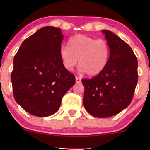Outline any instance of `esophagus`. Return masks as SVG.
<instances>
[{
  "instance_id": "obj_1",
  "label": "esophagus",
  "mask_w": 150,
  "mask_h": 150,
  "mask_svg": "<svg viewBox=\"0 0 150 150\" xmlns=\"http://www.w3.org/2000/svg\"><path fill=\"white\" fill-rule=\"evenodd\" d=\"M81 80H82V79L80 78V77H75V80H76L77 83H80V82H81Z\"/></svg>"
}]
</instances>
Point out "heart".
Segmentation results:
<instances>
[{
    "mask_svg": "<svg viewBox=\"0 0 150 150\" xmlns=\"http://www.w3.org/2000/svg\"><path fill=\"white\" fill-rule=\"evenodd\" d=\"M68 47L63 46L59 56L63 67L72 71L78 63L80 71L96 76L104 70L110 56V48L103 39L77 34L68 40Z\"/></svg>",
    "mask_w": 150,
    "mask_h": 150,
    "instance_id": "heart-1",
    "label": "heart"
}]
</instances>
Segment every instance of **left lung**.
<instances>
[{
    "mask_svg": "<svg viewBox=\"0 0 150 150\" xmlns=\"http://www.w3.org/2000/svg\"><path fill=\"white\" fill-rule=\"evenodd\" d=\"M110 48L105 68L91 79H82L84 106L94 117L118 114L131 103L137 83V58L130 46L111 31L103 30Z\"/></svg>",
    "mask_w": 150,
    "mask_h": 150,
    "instance_id": "left-lung-1",
    "label": "left lung"
}]
</instances>
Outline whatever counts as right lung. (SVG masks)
<instances>
[{
  "instance_id": "right-lung-1",
  "label": "right lung",
  "mask_w": 150,
  "mask_h": 150,
  "mask_svg": "<svg viewBox=\"0 0 150 150\" xmlns=\"http://www.w3.org/2000/svg\"><path fill=\"white\" fill-rule=\"evenodd\" d=\"M63 35L57 27H44L25 39L15 54L11 74L18 104L39 117L53 115L75 77L63 67L59 56Z\"/></svg>"
}]
</instances>
